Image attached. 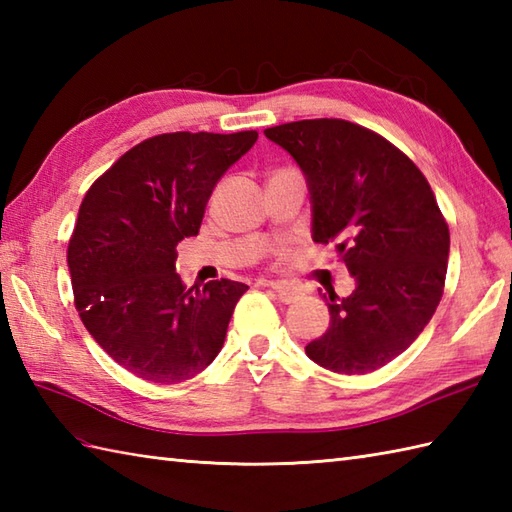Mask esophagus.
<instances>
[{"instance_id":"1","label":"esophagus","mask_w":512,"mask_h":512,"mask_svg":"<svg viewBox=\"0 0 512 512\" xmlns=\"http://www.w3.org/2000/svg\"><path fill=\"white\" fill-rule=\"evenodd\" d=\"M268 288H273L277 292V297L284 303H295L301 297V290L286 284V281H268Z\"/></svg>"}]
</instances>
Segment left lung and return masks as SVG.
<instances>
[{
    "mask_svg": "<svg viewBox=\"0 0 512 512\" xmlns=\"http://www.w3.org/2000/svg\"><path fill=\"white\" fill-rule=\"evenodd\" d=\"M306 173L312 237L336 244L356 290L328 288L330 328L306 345L336 374H367L418 339L444 292L449 224L427 178L387 138L343 118L264 129Z\"/></svg>",
    "mask_w": 512,
    "mask_h": 512,
    "instance_id": "left-lung-1",
    "label": "left lung"
}]
</instances>
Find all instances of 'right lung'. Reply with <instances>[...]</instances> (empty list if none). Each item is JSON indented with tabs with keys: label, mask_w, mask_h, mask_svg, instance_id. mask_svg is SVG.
<instances>
[{
	"label": "right lung",
	"mask_w": 512,
	"mask_h": 512,
	"mask_svg": "<svg viewBox=\"0 0 512 512\" xmlns=\"http://www.w3.org/2000/svg\"><path fill=\"white\" fill-rule=\"evenodd\" d=\"M257 132L151 136L94 180L68 244L76 312L114 361L149 383L200 374L220 354L235 303L231 279L187 288L176 246L198 235L224 171Z\"/></svg>",
	"instance_id": "1"
}]
</instances>
